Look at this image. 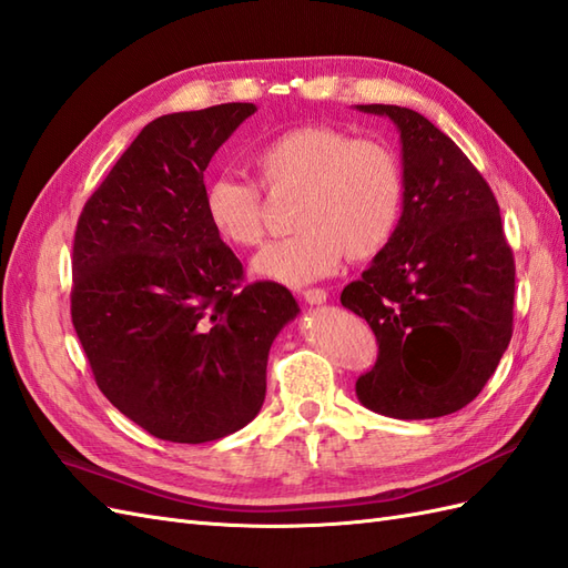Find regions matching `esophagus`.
Listing matches in <instances>:
<instances>
[{"label": "esophagus", "mask_w": 568, "mask_h": 568, "mask_svg": "<svg viewBox=\"0 0 568 568\" xmlns=\"http://www.w3.org/2000/svg\"><path fill=\"white\" fill-rule=\"evenodd\" d=\"M301 296H303V301L308 303V306H321V303L327 301L325 288H306V292H303Z\"/></svg>", "instance_id": "34e87169"}]
</instances>
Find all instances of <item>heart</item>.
<instances>
[{"label": "heart", "instance_id": "heart-1", "mask_svg": "<svg viewBox=\"0 0 568 568\" xmlns=\"http://www.w3.org/2000/svg\"><path fill=\"white\" fill-rule=\"evenodd\" d=\"M267 190H296L294 236L262 247L253 274L284 286L323 280L349 260H371L393 241L403 219L405 175L395 151L327 124H303L253 151ZM204 214L221 241L253 247L262 239L257 190L233 175L204 185Z\"/></svg>", "mask_w": 568, "mask_h": 568}]
</instances>
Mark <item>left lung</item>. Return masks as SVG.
Instances as JSON below:
<instances>
[{
    "label": "left lung",
    "instance_id": "8db88e82",
    "mask_svg": "<svg viewBox=\"0 0 568 568\" xmlns=\"http://www.w3.org/2000/svg\"><path fill=\"white\" fill-rule=\"evenodd\" d=\"M356 110L395 124L405 175L393 241L339 298L378 339L356 397L393 419L446 417L481 393L514 335V253L487 180L448 134L409 108Z\"/></svg>",
    "mask_w": 568,
    "mask_h": 568
}]
</instances>
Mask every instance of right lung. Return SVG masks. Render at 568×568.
<instances>
[{
    "instance_id": "add662e5",
    "label": "right lung",
    "mask_w": 568,
    "mask_h": 568,
    "mask_svg": "<svg viewBox=\"0 0 568 568\" xmlns=\"http://www.w3.org/2000/svg\"><path fill=\"white\" fill-rule=\"evenodd\" d=\"M224 103L136 134L79 216L72 323L101 393L151 436L206 444L257 417L286 286L239 288L241 260L204 214V171L255 113Z\"/></svg>"
}]
</instances>
